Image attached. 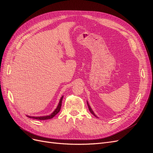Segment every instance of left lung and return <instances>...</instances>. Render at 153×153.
Masks as SVG:
<instances>
[{
    "instance_id": "1",
    "label": "left lung",
    "mask_w": 153,
    "mask_h": 153,
    "mask_svg": "<svg viewBox=\"0 0 153 153\" xmlns=\"http://www.w3.org/2000/svg\"><path fill=\"white\" fill-rule=\"evenodd\" d=\"M87 106H88V108H89V110H90V112H91V113L92 114H93L95 117H97V116L96 115V114L94 113V112H93V110H92V108H91V106H90V105H89V104L88 103V101H87Z\"/></svg>"
}]
</instances>
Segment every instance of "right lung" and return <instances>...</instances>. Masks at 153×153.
I'll use <instances>...</instances> for the list:
<instances>
[{
    "label": "right lung",
    "mask_w": 153,
    "mask_h": 153,
    "mask_svg": "<svg viewBox=\"0 0 153 153\" xmlns=\"http://www.w3.org/2000/svg\"><path fill=\"white\" fill-rule=\"evenodd\" d=\"M63 96L61 97V99H60V101H59V103L57 106V108L55 109V110L53 111V112L50 114V115H45V116H38V117H36V116H30V115H26V116H27L29 118H32V119H38V120H47V119H52L53 118L55 115L57 114L59 112L60 110H61V105H62V99H63Z\"/></svg>",
    "instance_id": "1"
}]
</instances>
